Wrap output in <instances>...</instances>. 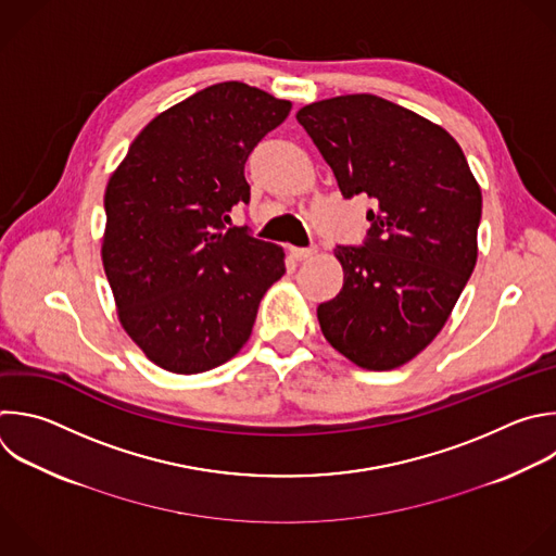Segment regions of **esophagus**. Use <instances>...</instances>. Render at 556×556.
<instances>
[{
  "instance_id": "34e87169",
  "label": "esophagus",
  "mask_w": 556,
  "mask_h": 556,
  "mask_svg": "<svg viewBox=\"0 0 556 556\" xmlns=\"http://www.w3.org/2000/svg\"><path fill=\"white\" fill-rule=\"evenodd\" d=\"M290 255H292L296 262H303V260H307V257H312V255H314V249H312V247H309V249L292 247V249H290Z\"/></svg>"
}]
</instances>
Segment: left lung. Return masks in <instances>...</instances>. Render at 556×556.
I'll return each mask as SVG.
<instances>
[{
  "label": "left lung",
  "mask_w": 556,
  "mask_h": 556,
  "mask_svg": "<svg viewBox=\"0 0 556 556\" xmlns=\"http://www.w3.org/2000/svg\"><path fill=\"white\" fill-rule=\"evenodd\" d=\"M344 199L374 201L359 247H336L340 292L316 314L323 336L368 371H389L443 329L478 257L482 194L456 139L371 93L296 113Z\"/></svg>",
  "instance_id": "8db88e82"
}]
</instances>
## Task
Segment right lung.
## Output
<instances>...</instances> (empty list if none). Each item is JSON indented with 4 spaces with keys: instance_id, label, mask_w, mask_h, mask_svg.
Returning <instances> with one entry per match:
<instances>
[{
    "instance_id": "obj_1",
    "label": "right lung",
    "mask_w": 556,
    "mask_h": 556,
    "mask_svg": "<svg viewBox=\"0 0 556 556\" xmlns=\"http://www.w3.org/2000/svg\"><path fill=\"white\" fill-rule=\"evenodd\" d=\"M288 100L218 83L156 115L104 194L102 264L128 336L165 371L194 376L249 340L283 251L229 212L251 201L244 165Z\"/></svg>"
}]
</instances>
